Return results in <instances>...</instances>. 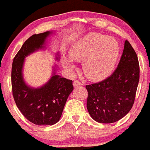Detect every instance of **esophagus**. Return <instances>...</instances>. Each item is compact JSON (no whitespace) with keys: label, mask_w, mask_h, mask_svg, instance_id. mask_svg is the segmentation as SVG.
<instances>
[{"label":"esophagus","mask_w":150,"mask_h":150,"mask_svg":"<svg viewBox=\"0 0 150 150\" xmlns=\"http://www.w3.org/2000/svg\"><path fill=\"white\" fill-rule=\"evenodd\" d=\"M81 83L79 81H78V80H75L74 81L73 83V85L74 86H81Z\"/></svg>","instance_id":"esophagus-1"}]
</instances>
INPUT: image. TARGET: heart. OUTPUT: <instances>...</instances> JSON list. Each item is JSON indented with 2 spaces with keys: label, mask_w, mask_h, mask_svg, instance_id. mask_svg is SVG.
<instances>
[{
  "label": "heart",
  "mask_w": 150,
  "mask_h": 150,
  "mask_svg": "<svg viewBox=\"0 0 150 150\" xmlns=\"http://www.w3.org/2000/svg\"><path fill=\"white\" fill-rule=\"evenodd\" d=\"M119 52V45L115 38L91 33L74 43L69 55L74 61H82L84 74L95 81L103 79L111 73ZM64 66L69 71L73 70L75 66L74 61L69 58L64 59Z\"/></svg>",
  "instance_id": "heart-1"
}]
</instances>
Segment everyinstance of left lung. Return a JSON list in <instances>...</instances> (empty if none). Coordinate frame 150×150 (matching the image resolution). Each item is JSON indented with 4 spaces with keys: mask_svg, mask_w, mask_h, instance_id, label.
<instances>
[{
    "mask_svg": "<svg viewBox=\"0 0 150 150\" xmlns=\"http://www.w3.org/2000/svg\"><path fill=\"white\" fill-rule=\"evenodd\" d=\"M139 80L138 58L129 41L118 67L108 78L86 85V108L92 119L98 123H112L121 120L132 109Z\"/></svg>",
    "mask_w": 150,
    "mask_h": 150,
    "instance_id": "obj_1",
    "label": "left lung"
}]
</instances>
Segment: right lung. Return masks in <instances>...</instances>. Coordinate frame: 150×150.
I'll return each instance as SVG.
<instances>
[{
	"label": "right lung",
	"mask_w": 150,
	"mask_h": 150,
	"mask_svg": "<svg viewBox=\"0 0 150 150\" xmlns=\"http://www.w3.org/2000/svg\"><path fill=\"white\" fill-rule=\"evenodd\" d=\"M54 31L31 36L25 41L13 59L11 71L13 96L24 116L34 124L52 126L59 121L69 95L74 89L72 80L56 74L57 64L52 67L51 77L40 87L29 86L25 81L23 68L26 57L38 50H45L47 40ZM60 61V52L55 54Z\"/></svg>",
	"instance_id": "right-lung-1"
}]
</instances>
